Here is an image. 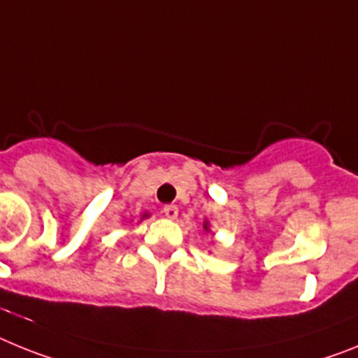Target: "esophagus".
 <instances>
[{
  "instance_id": "34e87169",
  "label": "esophagus",
  "mask_w": 358,
  "mask_h": 358,
  "mask_svg": "<svg viewBox=\"0 0 358 358\" xmlns=\"http://www.w3.org/2000/svg\"><path fill=\"white\" fill-rule=\"evenodd\" d=\"M164 216L169 217V220H175L178 216V207L176 205H164V209H162Z\"/></svg>"
}]
</instances>
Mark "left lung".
Instances as JSON below:
<instances>
[{
    "instance_id": "left-lung-1",
    "label": "left lung",
    "mask_w": 358,
    "mask_h": 358,
    "mask_svg": "<svg viewBox=\"0 0 358 358\" xmlns=\"http://www.w3.org/2000/svg\"><path fill=\"white\" fill-rule=\"evenodd\" d=\"M205 229H207V223H205Z\"/></svg>"
}]
</instances>
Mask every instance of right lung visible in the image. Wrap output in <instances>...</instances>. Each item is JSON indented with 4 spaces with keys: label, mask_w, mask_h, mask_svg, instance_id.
<instances>
[{
    "label": "right lung",
    "mask_w": 358,
    "mask_h": 358,
    "mask_svg": "<svg viewBox=\"0 0 358 358\" xmlns=\"http://www.w3.org/2000/svg\"><path fill=\"white\" fill-rule=\"evenodd\" d=\"M144 216H148V214H144Z\"/></svg>",
    "instance_id": "right-lung-1"
}]
</instances>
